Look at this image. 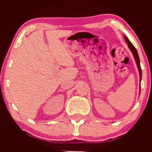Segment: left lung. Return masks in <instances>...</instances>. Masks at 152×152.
Segmentation results:
<instances>
[{
	"mask_svg": "<svg viewBox=\"0 0 152 152\" xmlns=\"http://www.w3.org/2000/svg\"><path fill=\"white\" fill-rule=\"evenodd\" d=\"M124 39H125V41H126V42L128 43V47L129 48L131 51L132 52V53H133L134 59H135V61H136V63H137V67H138V69H139V76H140V81H141V80H142V69H141V66H140V61H139V55H138L137 50V49H136L135 47L133 46V44L130 42V41L128 39V38H127L126 36H124Z\"/></svg>",
	"mask_w": 152,
	"mask_h": 152,
	"instance_id": "8db88e82",
	"label": "left lung"
}]
</instances>
